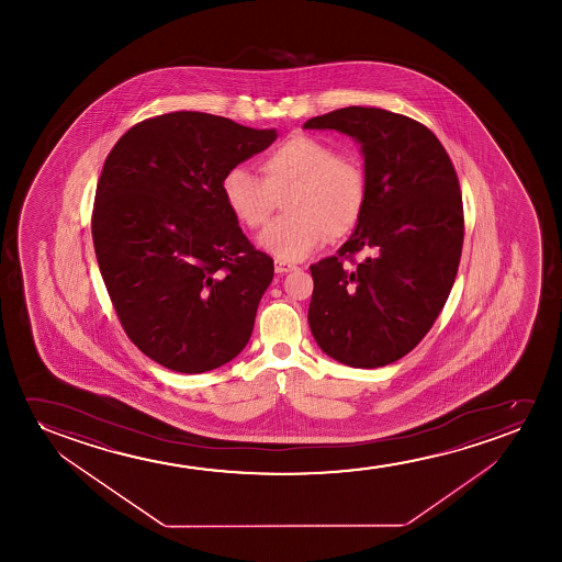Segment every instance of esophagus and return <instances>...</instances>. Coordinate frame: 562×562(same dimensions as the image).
<instances>
[{
	"mask_svg": "<svg viewBox=\"0 0 562 562\" xmlns=\"http://www.w3.org/2000/svg\"><path fill=\"white\" fill-rule=\"evenodd\" d=\"M297 269L293 262L288 261H277L274 262V270H277L278 274H285V272H292V270Z\"/></svg>",
	"mask_w": 562,
	"mask_h": 562,
	"instance_id": "esophagus-1",
	"label": "esophagus"
}]
</instances>
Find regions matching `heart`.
I'll use <instances>...</instances> for the list:
<instances>
[{"mask_svg": "<svg viewBox=\"0 0 562 562\" xmlns=\"http://www.w3.org/2000/svg\"><path fill=\"white\" fill-rule=\"evenodd\" d=\"M262 178L232 167L221 193L232 216L259 231L285 194L288 215L259 236V246L278 261H301L326 238L349 236L361 223L369 198V178L357 155L336 154L323 139L293 134L259 161Z\"/></svg>", "mask_w": 562, "mask_h": 562, "instance_id": "heart-1", "label": "heart"}]
</instances>
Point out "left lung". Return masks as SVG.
<instances>
[{"mask_svg":"<svg viewBox=\"0 0 562 562\" xmlns=\"http://www.w3.org/2000/svg\"><path fill=\"white\" fill-rule=\"evenodd\" d=\"M303 128L359 142L369 178L351 238L311 265L308 326L331 359L385 367L420 344L453 288L464 238L459 178L430 128L385 109H336ZM361 250L368 255L355 263Z\"/></svg>","mask_w":562,"mask_h":562,"instance_id":"obj_1","label":"left lung"}]
</instances>
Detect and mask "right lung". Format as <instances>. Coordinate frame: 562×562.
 I'll use <instances>...</instances> for the list:
<instances>
[{
	"label": "right lung",
	"instance_id": "1",
	"mask_svg": "<svg viewBox=\"0 0 562 562\" xmlns=\"http://www.w3.org/2000/svg\"><path fill=\"white\" fill-rule=\"evenodd\" d=\"M277 136L177 111L134 124L105 159L92 213L101 277L126 336L165 369H218L251 338L274 262L246 238L221 182Z\"/></svg>",
	"mask_w": 562,
	"mask_h": 562
}]
</instances>
